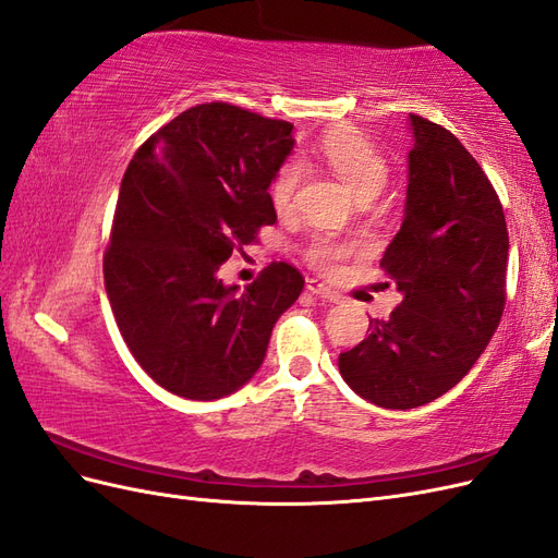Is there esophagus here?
Listing matches in <instances>:
<instances>
[{"mask_svg":"<svg viewBox=\"0 0 558 558\" xmlns=\"http://www.w3.org/2000/svg\"><path fill=\"white\" fill-rule=\"evenodd\" d=\"M307 291L314 293V295H318V298L328 300V302H340V295H337L335 291H330L328 286L320 283L318 279H307Z\"/></svg>","mask_w":558,"mask_h":558,"instance_id":"1","label":"esophagus"}]
</instances>
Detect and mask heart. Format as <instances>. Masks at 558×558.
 I'll return each mask as SVG.
<instances>
[{
  "label": "heart",
  "instance_id": "1",
  "mask_svg": "<svg viewBox=\"0 0 558 558\" xmlns=\"http://www.w3.org/2000/svg\"><path fill=\"white\" fill-rule=\"evenodd\" d=\"M318 156L328 162L330 170L340 177L359 199H375L388 181V165L379 150L363 134L353 130L330 132L318 144ZM302 181V165L289 160L279 167L269 183V199L275 209L286 211L293 207L298 185ZM347 253V246L328 238H318L310 246L307 256L316 267H332Z\"/></svg>",
  "mask_w": 558,
  "mask_h": 558
}]
</instances>
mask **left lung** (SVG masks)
<instances>
[{
	"label": "left lung",
	"mask_w": 558,
	"mask_h": 558,
	"mask_svg": "<svg viewBox=\"0 0 558 558\" xmlns=\"http://www.w3.org/2000/svg\"><path fill=\"white\" fill-rule=\"evenodd\" d=\"M404 218L381 258L402 302L340 353L361 398L412 410L445 396L477 363L505 310L510 238L492 181L442 125L410 113Z\"/></svg>",
	"instance_id": "obj_1"
}]
</instances>
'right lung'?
<instances>
[{
  "label": "right lung",
  "mask_w": 558,
  "mask_h": 558,
  "mask_svg": "<svg viewBox=\"0 0 558 558\" xmlns=\"http://www.w3.org/2000/svg\"><path fill=\"white\" fill-rule=\"evenodd\" d=\"M293 125L211 102L179 113L130 160L105 253L118 330L144 373L189 400L242 388L305 279L272 263L240 291L218 269L272 226L269 183Z\"/></svg>",
  "instance_id": "1"
}]
</instances>
